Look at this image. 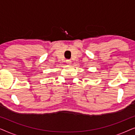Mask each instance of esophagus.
I'll list each match as a JSON object with an SVG mask.
<instances>
[{
    "instance_id": "34e87169",
    "label": "esophagus",
    "mask_w": 135,
    "mask_h": 135,
    "mask_svg": "<svg viewBox=\"0 0 135 135\" xmlns=\"http://www.w3.org/2000/svg\"><path fill=\"white\" fill-rule=\"evenodd\" d=\"M66 63H68V64H71V60H66Z\"/></svg>"
}]
</instances>
